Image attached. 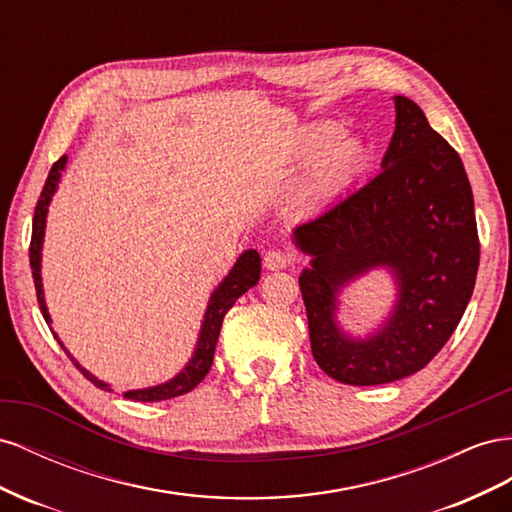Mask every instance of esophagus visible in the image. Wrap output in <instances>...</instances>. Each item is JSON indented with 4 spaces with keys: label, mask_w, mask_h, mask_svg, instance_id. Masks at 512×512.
Segmentation results:
<instances>
[{
    "label": "esophagus",
    "mask_w": 512,
    "mask_h": 512,
    "mask_svg": "<svg viewBox=\"0 0 512 512\" xmlns=\"http://www.w3.org/2000/svg\"><path fill=\"white\" fill-rule=\"evenodd\" d=\"M289 264H291V255L285 251H276V248H272V251H268L264 257V266L268 270H285Z\"/></svg>",
    "instance_id": "1"
}]
</instances>
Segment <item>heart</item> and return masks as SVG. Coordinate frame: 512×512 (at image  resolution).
Wrapping results in <instances>:
<instances>
[{
	"mask_svg": "<svg viewBox=\"0 0 512 512\" xmlns=\"http://www.w3.org/2000/svg\"><path fill=\"white\" fill-rule=\"evenodd\" d=\"M339 135V126L332 122H319L306 128L304 150L317 154V160L311 171V191L315 195H330L341 188L362 160V145L349 137Z\"/></svg>",
	"mask_w": 512,
	"mask_h": 512,
	"instance_id": "heart-1",
	"label": "heart"
}]
</instances>
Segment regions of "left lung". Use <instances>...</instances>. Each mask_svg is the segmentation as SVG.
Returning <instances> with one entry per match:
<instances>
[{
	"instance_id": "1",
	"label": "left lung",
	"mask_w": 512,
	"mask_h": 512,
	"mask_svg": "<svg viewBox=\"0 0 512 512\" xmlns=\"http://www.w3.org/2000/svg\"><path fill=\"white\" fill-rule=\"evenodd\" d=\"M397 126L382 171L294 229L311 255L300 274L319 369L349 386L390 384L425 369L472 298L480 242L472 186L459 154L414 100L394 96ZM373 267L398 281L391 317L367 340L336 321L338 291Z\"/></svg>"
}]
</instances>
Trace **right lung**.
I'll return each mask as SVG.
<instances>
[{
    "instance_id": "obj_1",
    "label": "right lung",
    "mask_w": 512,
    "mask_h": 512,
    "mask_svg": "<svg viewBox=\"0 0 512 512\" xmlns=\"http://www.w3.org/2000/svg\"><path fill=\"white\" fill-rule=\"evenodd\" d=\"M66 167V156H62L57 163L51 167L49 171V178L45 182V188H42L40 199L36 203V212H34V223H32V244H29V266H32V276H34V285H36V296H38V304H40V311L42 317L47 319V324H51V317L47 311V304H45V291H42V279H40V251H42V238H45V225H47V212H49V203L51 197L57 191V182L62 178V171ZM259 272H261V257L257 251H244L236 266L231 268V272L225 276V281L218 285L208 302V309L206 315H203V324L199 330V339H197V347H195V354L193 358L188 360L186 367L175 375L173 379L165 384H158L152 388H141V390H128L124 392L126 399H133V401H141V403H154V401H167L173 397H180V394L191 392L203 377L208 375L210 367H212V360H214V349H216V341H218V334H221V326H223V319L225 313L231 309L236 300L246 294L248 289L253 285H257L259 281ZM57 339V334H53ZM60 341V339H57ZM62 349L66 352L64 343L60 341ZM68 354V352H66ZM68 358L75 362V367L90 379V382L100 388V390H111L109 384L100 382L96 379L90 371H85L81 364L68 354Z\"/></svg>"
}]
</instances>
